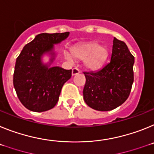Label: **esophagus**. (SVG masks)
<instances>
[{
  "label": "esophagus",
  "mask_w": 154,
  "mask_h": 154,
  "mask_svg": "<svg viewBox=\"0 0 154 154\" xmlns=\"http://www.w3.org/2000/svg\"><path fill=\"white\" fill-rule=\"evenodd\" d=\"M78 73H80V70H79V69H77V67L73 68V69H72V75L73 76L77 75V74H78Z\"/></svg>",
  "instance_id": "1"
}]
</instances>
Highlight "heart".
Segmentation results:
<instances>
[{"label":"heart","mask_w":154,"mask_h":154,"mask_svg":"<svg viewBox=\"0 0 154 154\" xmlns=\"http://www.w3.org/2000/svg\"><path fill=\"white\" fill-rule=\"evenodd\" d=\"M75 58L85 60V65L88 69L95 70L105 63L109 57V49L105 45H99L96 42H90L78 45L71 50ZM66 58L71 60L72 57L69 53L65 54Z\"/></svg>","instance_id":"b5f03b06"}]
</instances>
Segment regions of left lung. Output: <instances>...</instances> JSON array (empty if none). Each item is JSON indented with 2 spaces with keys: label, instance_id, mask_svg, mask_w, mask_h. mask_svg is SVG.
Returning <instances> with one entry per match:
<instances>
[{
  "label": "left lung",
  "instance_id": "obj_1",
  "mask_svg": "<svg viewBox=\"0 0 154 154\" xmlns=\"http://www.w3.org/2000/svg\"><path fill=\"white\" fill-rule=\"evenodd\" d=\"M134 57L121 40L114 38L111 61L95 72H84L86 83L84 99L91 109L111 111L129 97L134 75Z\"/></svg>",
  "mask_w": 154,
  "mask_h": 154
}]
</instances>
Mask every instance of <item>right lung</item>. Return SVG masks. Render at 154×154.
Segmentation results:
<instances>
[{
	"mask_svg": "<svg viewBox=\"0 0 154 154\" xmlns=\"http://www.w3.org/2000/svg\"><path fill=\"white\" fill-rule=\"evenodd\" d=\"M69 33H41L26 44L16 60L13 84L18 99L32 112H42L57 105L61 89L71 77L72 69L49 68L41 61L45 53H53V44L66 39ZM54 57L51 58L53 62Z\"/></svg>",
	"mask_w": 154,
	"mask_h": 154,
	"instance_id": "add662e5",
	"label": "right lung"
}]
</instances>
